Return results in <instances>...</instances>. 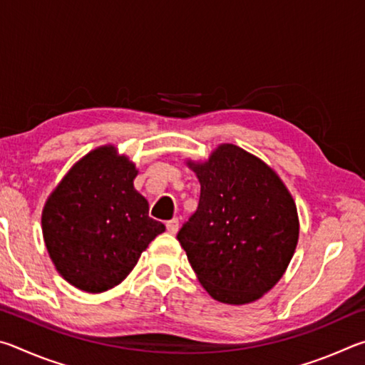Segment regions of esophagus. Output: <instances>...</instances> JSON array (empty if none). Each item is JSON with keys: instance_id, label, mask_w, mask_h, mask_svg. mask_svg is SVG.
<instances>
[{"instance_id": "1", "label": "esophagus", "mask_w": 365, "mask_h": 365, "mask_svg": "<svg viewBox=\"0 0 365 365\" xmlns=\"http://www.w3.org/2000/svg\"><path fill=\"white\" fill-rule=\"evenodd\" d=\"M165 227H168L169 233L175 235L178 232V227H180V222H178V219H172L168 222V224H165Z\"/></svg>"}]
</instances>
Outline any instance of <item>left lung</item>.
<instances>
[{"label": "left lung", "mask_w": 365, "mask_h": 365, "mask_svg": "<svg viewBox=\"0 0 365 365\" xmlns=\"http://www.w3.org/2000/svg\"><path fill=\"white\" fill-rule=\"evenodd\" d=\"M187 164L201 195L177 240L197 280L225 304L259 299L282 279L298 245L292 195L264 160L230 143Z\"/></svg>", "instance_id": "8db88e82"}]
</instances>
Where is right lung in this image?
Returning <instances> with one entry per match:
<instances>
[{
    "label": "right lung",
    "mask_w": 365,
    "mask_h": 365,
    "mask_svg": "<svg viewBox=\"0 0 365 365\" xmlns=\"http://www.w3.org/2000/svg\"><path fill=\"white\" fill-rule=\"evenodd\" d=\"M138 170L114 146L90 151L51 195L41 214L54 267L86 293H101L130 274L148 245L165 230L148 215L133 187Z\"/></svg>",
    "instance_id": "add662e5"
}]
</instances>
